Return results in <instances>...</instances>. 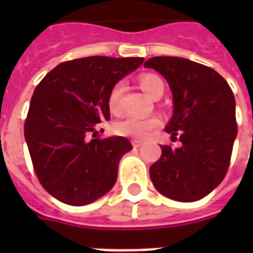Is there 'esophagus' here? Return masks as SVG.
<instances>
[{
	"label": "esophagus",
	"instance_id": "obj_1",
	"mask_svg": "<svg viewBox=\"0 0 253 253\" xmlns=\"http://www.w3.org/2000/svg\"><path fill=\"white\" fill-rule=\"evenodd\" d=\"M142 144H143L142 140H132V146H134L135 148H139Z\"/></svg>",
	"mask_w": 253,
	"mask_h": 253
}]
</instances>
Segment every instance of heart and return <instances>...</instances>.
I'll return each mask as SVG.
<instances>
[{
    "label": "heart",
    "mask_w": 253,
    "mask_h": 253,
    "mask_svg": "<svg viewBox=\"0 0 253 253\" xmlns=\"http://www.w3.org/2000/svg\"><path fill=\"white\" fill-rule=\"evenodd\" d=\"M139 86L144 93L152 97V98H160L164 93V83L160 79V76L155 73H143L138 79ZM123 84L117 83L111 87L107 97V107L111 114L119 115L122 114V98ZM162 125V121L156 115H151L147 118H140V117H127V118L119 121L114 125V132L122 136H128V138L135 139H146L150 136L151 132L159 128Z\"/></svg>",
    "instance_id": "1"
}]
</instances>
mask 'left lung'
Wrapping results in <instances>:
<instances>
[{
    "label": "left lung",
    "instance_id": "1",
    "mask_svg": "<svg viewBox=\"0 0 253 253\" xmlns=\"http://www.w3.org/2000/svg\"><path fill=\"white\" fill-rule=\"evenodd\" d=\"M166 77L173 94V117L166 131L181 146L162 147L150 168L159 192L181 202L198 201L226 176L238 134L235 97L227 81L210 67L173 56L144 63Z\"/></svg>",
    "mask_w": 253,
    "mask_h": 253
}]
</instances>
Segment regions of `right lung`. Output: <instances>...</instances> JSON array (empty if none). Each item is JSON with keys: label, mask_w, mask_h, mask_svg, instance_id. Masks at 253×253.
Returning <instances> with one entry per match:
<instances>
[{"label": "right lung", "mask_w": 253, "mask_h": 253, "mask_svg": "<svg viewBox=\"0 0 253 253\" xmlns=\"http://www.w3.org/2000/svg\"><path fill=\"white\" fill-rule=\"evenodd\" d=\"M143 57L89 56L61 63L34 90L25 138L34 172L56 200L83 206L114 186L118 164L132 150L123 136L101 138L109 91Z\"/></svg>", "instance_id": "right-lung-1"}]
</instances>
